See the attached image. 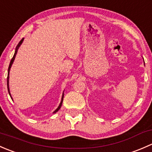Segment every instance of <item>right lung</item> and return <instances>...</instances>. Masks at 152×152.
<instances>
[{"label":"right lung","mask_w":152,"mask_h":152,"mask_svg":"<svg viewBox=\"0 0 152 152\" xmlns=\"http://www.w3.org/2000/svg\"><path fill=\"white\" fill-rule=\"evenodd\" d=\"M23 39H24V38H23V39H21L19 43L18 44V45H17V46H16V48H15V54H14V56H13V57H12V60H11L10 64V66H9V68H8V76H7V88H8L9 94H10V97H11V98H12V96H11V94H10V86H9V79H10V68H11V67H12V64H13L14 60H15V56H16L17 53H18V48H19V47L20 46V45H21V44H22V42H23ZM63 98H64V93H62V100H61V102H60V104H59V107H57V109H56V110H55V111L53 112V113H56V112H57L58 110H59V109L61 108V107H62V102H63Z\"/></svg>","instance_id":"right-lung-1"}]
</instances>
